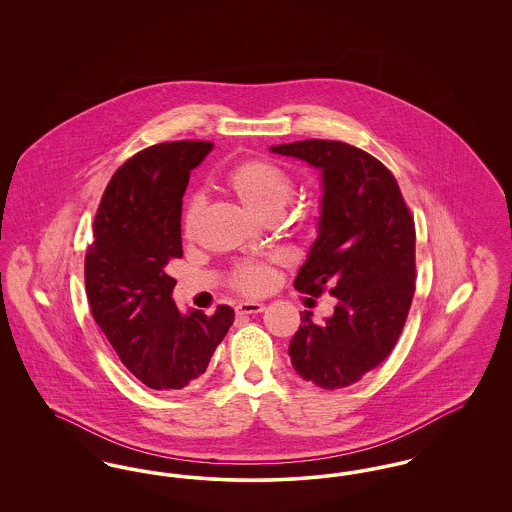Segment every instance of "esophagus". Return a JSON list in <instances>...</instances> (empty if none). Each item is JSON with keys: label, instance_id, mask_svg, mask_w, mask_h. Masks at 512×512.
Segmentation results:
<instances>
[{"label": "esophagus", "instance_id": "obj_1", "mask_svg": "<svg viewBox=\"0 0 512 512\" xmlns=\"http://www.w3.org/2000/svg\"><path fill=\"white\" fill-rule=\"evenodd\" d=\"M263 311H265V305L257 303V301H242V303L236 305L238 315H257V313H263Z\"/></svg>", "mask_w": 512, "mask_h": 512}]
</instances>
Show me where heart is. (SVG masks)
<instances>
[{"instance_id":"heart-1","label":"heart","mask_w":512,"mask_h":512,"mask_svg":"<svg viewBox=\"0 0 512 512\" xmlns=\"http://www.w3.org/2000/svg\"><path fill=\"white\" fill-rule=\"evenodd\" d=\"M226 188L251 215L259 219L278 217L293 195L290 174L263 159H249L236 165L226 176ZM201 209L203 197L195 195L184 213L186 234L194 232ZM232 284L244 293L265 292L272 284V268L265 261H245L234 270Z\"/></svg>"}]
</instances>
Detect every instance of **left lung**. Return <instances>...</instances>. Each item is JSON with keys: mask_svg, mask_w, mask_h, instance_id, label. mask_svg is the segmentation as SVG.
I'll list each match as a JSON object with an SVG mask.
<instances>
[{"mask_svg": "<svg viewBox=\"0 0 512 512\" xmlns=\"http://www.w3.org/2000/svg\"><path fill=\"white\" fill-rule=\"evenodd\" d=\"M320 172L317 240L295 290L336 297L322 324L301 315L288 355L295 372L324 390L359 382L384 363L405 326L414 295V222L399 186L359 147L303 140L270 147Z\"/></svg>", "mask_w": 512, "mask_h": 512, "instance_id": "1", "label": "left lung"}]
</instances>
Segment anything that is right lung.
<instances>
[{"instance_id": "1", "label": "right lung", "mask_w": 512, "mask_h": 512, "mask_svg": "<svg viewBox=\"0 0 512 512\" xmlns=\"http://www.w3.org/2000/svg\"><path fill=\"white\" fill-rule=\"evenodd\" d=\"M211 149L209 142H171L136 153L113 174L94 219L84 263L90 309L122 365L151 390L195 384L234 322L228 305L211 317L182 313L167 274L171 259L182 257L190 171Z\"/></svg>"}]
</instances>
